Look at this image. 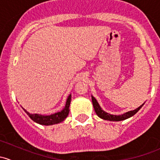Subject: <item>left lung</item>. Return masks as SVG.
I'll list each match as a JSON object with an SVG mask.
<instances>
[{"instance_id":"left-lung-1","label":"left lung","mask_w":160,"mask_h":160,"mask_svg":"<svg viewBox=\"0 0 160 160\" xmlns=\"http://www.w3.org/2000/svg\"><path fill=\"white\" fill-rule=\"evenodd\" d=\"M91 99H92V103H93V108H94L95 112H96V114H98V117L104 119V120L111 121V122H120V121H123L127 118H129L132 117L134 114H136V113L141 109V108L142 107L143 104H142L141 106L135 109V110L128 111V112L125 113V114H120V115H114V114H109V113H107L106 111H104V110H102L101 106H100L99 104H98V101H97L93 96H91Z\"/></svg>"}]
</instances>
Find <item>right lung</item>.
<instances>
[{
  "mask_svg": "<svg viewBox=\"0 0 160 160\" xmlns=\"http://www.w3.org/2000/svg\"><path fill=\"white\" fill-rule=\"evenodd\" d=\"M71 94L68 96L66 102V105L62 111L59 112L54 113V114H49V115H43L40 114H30L25 108L23 110L26 112V114L29 116V118L32 121H34L36 123L42 125H52L56 124H59L60 122H63L67 117L68 116L70 112V105L71 102Z\"/></svg>",
  "mask_w": 160,
  "mask_h": 160,
  "instance_id": "add662e5",
  "label": "right lung"
}]
</instances>
